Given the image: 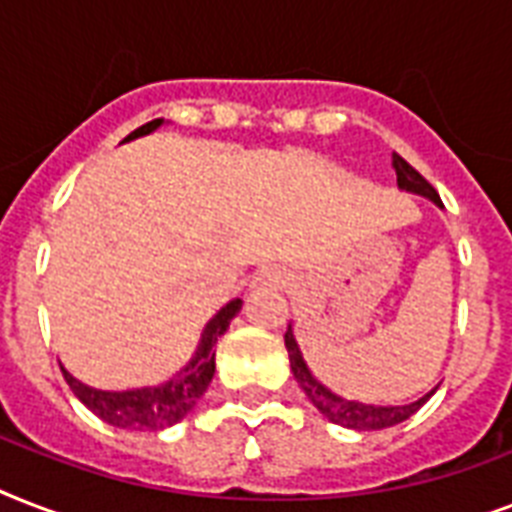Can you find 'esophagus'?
<instances>
[{
  "label": "esophagus",
  "instance_id": "1",
  "mask_svg": "<svg viewBox=\"0 0 512 512\" xmlns=\"http://www.w3.org/2000/svg\"><path fill=\"white\" fill-rule=\"evenodd\" d=\"M255 284H260V287H284L287 284V273L281 271L279 265H265V268L257 271Z\"/></svg>",
  "mask_w": 512,
  "mask_h": 512
}]
</instances>
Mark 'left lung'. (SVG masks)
<instances>
[{
  "label": "left lung",
  "mask_w": 512,
  "mask_h": 512,
  "mask_svg": "<svg viewBox=\"0 0 512 512\" xmlns=\"http://www.w3.org/2000/svg\"><path fill=\"white\" fill-rule=\"evenodd\" d=\"M393 167H396V180H398V188H404V191H412V193H420V196H428L430 201H436L441 204L438 199L436 188L420 175V172L414 170L412 164L401 159L398 154H393ZM284 345H287V353H289V364H292V372H295V380L300 382V388L305 390V396L311 398L313 406L319 409L324 417H329L332 422L337 425H345V428H353V430H380V428H390V425H398V422H404L406 417H412L417 409H420L430 396H433V390H430L428 396L420 398V401H414V404H406V406H369V404H358V401H345V398L335 396L332 390H327L321 385L316 377L311 374V369L305 366L303 361V353L297 348L295 335H292V327L287 329V335H284Z\"/></svg>",
  "instance_id": "obj_1"
}]
</instances>
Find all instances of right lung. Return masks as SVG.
Instances as JSON below:
<instances>
[{
  "label": "right lung",
  "instance_id": "obj_1",
  "mask_svg": "<svg viewBox=\"0 0 512 512\" xmlns=\"http://www.w3.org/2000/svg\"><path fill=\"white\" fill-rule=\"evenodd\" d=\"M162 124V119L143 124L135 132L127 135V140L148 135ZM241 311V300H231L223 305L220 311L209 319V324L201 332L199 348L193 353V358L172 377L170 382H162L156 388H138V390H122V393H111V390H95L74 380L71 374L63 369V377L76 393V398L82 401L90 412H95L100 420H106L108 425L127 430H164L180 422L185 414L191 412L196 401L204 396V390L212 382L215 374V353L217 340L225 335V329L231 324V319Z\"/></svg>",
  "mask_w": 512,
  "mask_h": 512
}]
</instances>
